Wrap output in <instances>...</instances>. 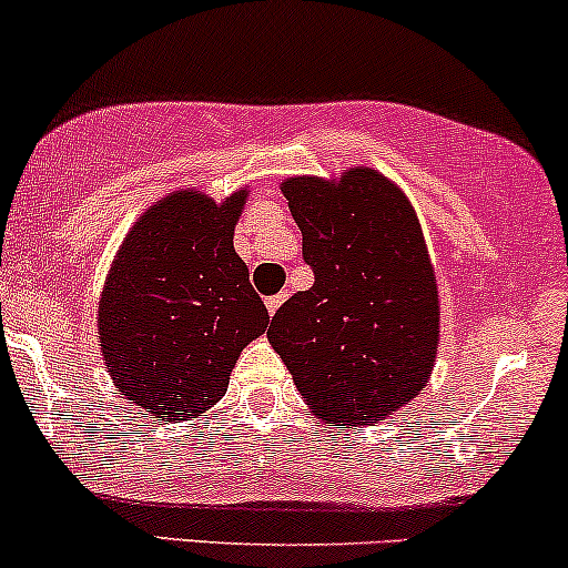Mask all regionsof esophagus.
<instances>
[{
    "label": "esophagus",
    "mask_w": 568,
    "mask_h": 568,
    "mask_svg": "<svg viewBox=\"0 0 568 568\" xmlns=\"http://www.w3.org/2000/svg\"><path fill=\"white\" fill-rule=\"evenodd\" d=\"M285 296H288V294H285V291H283V294H277V296H270V298H266V310H270V315L277 313L280 304L285 302Z\"/></svg>",
    "instance_id": "esophagus-1"
}]
</instances>
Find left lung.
<instances>
[{
  "label": "left lung",
  "instance_id": "obj_1",
  "mask_svg": "<svg viewBox=\"0 0 568 568\" xmlns=\"http://www.w3.org/2000/svg\"><path fill=\"white\" fill-rule=\"evenodd\" d=\"M315 274L274 313L272 347L323 420L369 426L434 369L439 302L413 204L375 170L283 183Z\"/></svg>",
  "mask_w": 568,
  "mask_h": 568
}]
</instances>
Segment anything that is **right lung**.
<instances>
[{"label":"right lung","instance_id":"1","mask_svg":"<svg viewBox=\"0 0 568 568\" xmlns=\"http://www.w3.org/2000/svg\"><path fill=\"white\" fill-rule=\"evenodd\" d=\"M245 191L161 199L126 234L99 302V339L118 390L145 413L185 420L226 394L242 347L270 313L234 253Z\"/></svg>","mask_w":568,"mask_h":568}]
</instances>
